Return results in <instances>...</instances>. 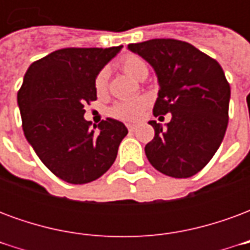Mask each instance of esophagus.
Listing matches in <instances>:
<instances>
[{"label": "esophagus", "instance_id": "obj_1", "mask_svg": "<svg viewBox=\"0 0 250 250\" xmlns=\"http://www.w3.org/2000/svg\"><path fill=\"white\" fill-rule=\"evenodd\" d=\"M127 128H128V131H130V132H132V131H135V125H127Z\"/></svg>", "mask_w": 250, "mask_h": 250}]
</instances>
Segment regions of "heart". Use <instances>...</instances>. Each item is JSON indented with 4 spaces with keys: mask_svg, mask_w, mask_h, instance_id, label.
<instances>
[{
    "mask_svg": "<svg viewBox=\"0 0 250 250\" xmlns=\"http://www.w3.org/2000/svg\"><path fill=\"white\" fill-rule=\"evenodd\" d=\"M120 68L130 75L134 79H142L147 76L146 62L142 60L141 57L136 55H125L120 59ZM93 88L98 95L105 92L107 89V71L102 69L99 72L95 80H93ZM148 100L146 98H136L132 100H125V102H118L109 108V115L115 119L125 120V122H135L143 115V111L147 108Z\"/></svg>",
    "mask_w": 250,
    "mask_h": 250,
    "instance_id": "b5f03b06",
    "label": "heart"
}]
</instances>
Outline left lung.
I'll list each match as a JSON object with an SVG mask.
<instances>
[{
  "mask_svg": "<svg viewBox=\"0 0 250 250\" xmlns=\"http://www.w3.org/2000/svg\"><path fill=\"white\" fill-rule=\"evenodd\" d=\"M155 69L159 82L154 116L171 114L167 127L151 120L155 136L145 147L158 171L188 178L209 163L229 122L230 85L213 57L174 39L128 44ZM162 118V116H161Z\"/></svg>",
  "mask_w": 250,
  "mask_h": 250,
  "instance_id": "left-lung-1",
  "label": "left lung"
}]
</instances>
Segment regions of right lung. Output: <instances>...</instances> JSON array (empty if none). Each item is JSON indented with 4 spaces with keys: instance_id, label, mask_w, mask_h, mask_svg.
I'll return each mask as SVG.
<instances>
[{
    "instance_id": "obj_1",
    "label": "right lung",
    "mask_w": 250,
    "mask_h": 250,
    "mask_svg": "<svg viewBox=\"0 0 250 250\" xmlns=\"http://www.w3.org/2000/svg\"><path fill=\"white\" fill-rule=\"evenodd\" d=\"M122 48H62L32 62L25 73L17 93L25 138L68 184L100 178L128 132L119 120H102L96 131L84 119V105L96 100L95 77Z\"/></svg>"
}]
</instances>
